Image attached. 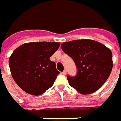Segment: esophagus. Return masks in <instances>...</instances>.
<instances>
[{
    "instance_id": "esophagus-1",
    "label": "esophagus",
    "mask_w": 121,
    "mask_h": 121,
    "mask_svg": "<svg viewBox=\"0 0 121 121\" xmlns=\"http://www.w3.org/2000/svg\"><path fill=\"white\" fill-rule=\"evenodd\" d=\"M62 74H63V75H65L67 74V70H66V69H65L63 72H62Z\"/></svg>"
}]
</instances>
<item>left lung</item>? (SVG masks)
Returning a JSON list of instances; mask_svg holds the SVG:
<instances>
[{"instance_id": "1", "label": "left lung", "mask_w": 121, "mask_h": 121, "mask_svg": "<svg viewBox=\"0 0 121 121\" xmlns=\"http://www.w3.org/2000/svg\"><path fill=\"white\" fill-rule=\"evenodd\" d=\"M63 51L77 67L75 76L67 75L69 85L81 94L95 92L104 83L112 69L110 50L91 40H75L61 44Z\"/></svg>"}]
</instances>
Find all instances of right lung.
I'll return each mask as SVG.
<instances>
[{
	"label": "right lung",
	"instance_id": "obj_1",
	"mask_svg": "<svg viewBox=\"0 0 121 121\" xmlns=\"http://www.w3.org/2000/svg\"><path fill=\"white\" fill-rule=\"evenodd\" d=\"M58 42H30L22 44L9 60L12 77L19 87L34 95L51 87L60 73L50 60L59 48Z\"/></svg>",
	"mask_w": 121,
	"mask_h": 121
}]
</instances>
